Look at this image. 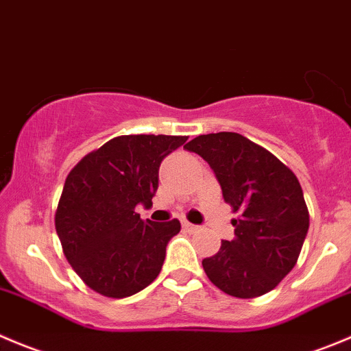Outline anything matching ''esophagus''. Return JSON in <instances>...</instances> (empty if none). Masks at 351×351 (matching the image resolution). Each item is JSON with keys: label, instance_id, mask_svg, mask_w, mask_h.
Instances as JSON below:
<instances>
[{"label": "esophagus", "instance_id": "obj_1", "mask_svg": "<svg viewBox=\"0 0 351 351\" xmlns=\"http://www.w3.org/2000/svg\"><path fill=\"white\" fill-rule=\"evenodd\" d=\"M183 228H185L186 231H190V233H195V231H199V226H197V224H192V223H189V221H183Z\"/></svg>", "mask_w": 351, "mask_h": 351}]
</instances>
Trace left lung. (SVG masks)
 Returning a JSON list of instances; mask_svg holds the SVG:
<instances>
[{"instance_id": "left-lung-1", "label": "left lung", "mask_w": 351, "mask_h": 351, "mask_svg": "<svg viewBox=\"0 0 351 351\" xmlns=\"http://www.w3.org/2000/svg\"><path fill=\"white\" fill-rule=\"evenodd\" d=\"M206 159L238 213L234 238L202 267L214 287L237 298L274 290L295 267L308 231V209L295 173L267 149L234 132L199 135L185 145Z\"/></svg>"}]
</instances>
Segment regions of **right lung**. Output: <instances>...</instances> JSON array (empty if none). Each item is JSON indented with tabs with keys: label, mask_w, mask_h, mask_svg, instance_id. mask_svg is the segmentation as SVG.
I'll list each match as a JSON object with an SVG mask.
<instances>
[{
	"label": "right lung",
	"mask_w": 351,
	"mask_h": 351,
	"mask_svg": "<svg viewBox=\"0 0 351 351\" xmlns=\"http://www.w3.org/2000/svg\"><path fill=\"white\" fill-rule=\"evenodd\" d=\"M182 135H120L89 152L68 173L54 214L66 261L103 297L138 293L159 276L178 219L142 221L152 206L159 166L183 145Z\"/></svg>",
	"instance_id": "right-lung-1"
}]
</instances>
